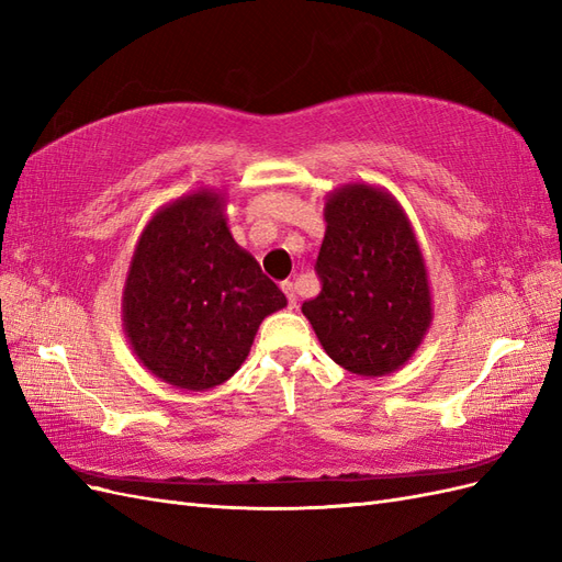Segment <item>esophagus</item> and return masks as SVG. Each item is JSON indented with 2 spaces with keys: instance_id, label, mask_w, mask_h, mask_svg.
<instances>
[{
  "instance_id": "esophagus-1",
  "label": "esophagus",
  "mask_w": 562,
  "mask_h": 562,
  "mask_svg": "<svg viewBox=\"0 0 562 562\" xmlns=\"http://www.w3.org/2000/svg\"><path fill=\"white\" fill-rule=\"evenodd\" d=\"M281 288H283V293L288 295V307H291V310H297V295H295V283H293V281H283V283H281Z\"/></svg>"
}]
</instances>
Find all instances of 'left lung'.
Segmentation results:
<instances>
[{"mask_svg": "<svg viewBox=\"0 0 562 562\" xmlns=\"http://www.w3.org/2000/svg\"><path fill=\"white\" fill-rule=\"evenodd\" d=\"M321 293L302 304L321 347L345 370L382 378L413 359L431 328V285L411 217L394 194L347 182L326 199Z\"/></svg>", "mask_w": 562, "mask_h": 562, "instance_id": "obj_1", "label": "left lung"}]
</instances>
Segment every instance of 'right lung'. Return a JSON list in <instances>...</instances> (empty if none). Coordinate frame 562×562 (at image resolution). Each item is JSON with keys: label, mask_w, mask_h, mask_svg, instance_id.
I'll return each mask as SVG.
<instances>
[{"label": "right lung", "mask_w": 562, "mask_h": 562, "mask_svg": "<svg viewBox=\"0 0 562 562\" xmlns=\"http://www.w3.org/2000/svg\"><path fill=\"white\" fill-rule=\"evenodd\" d=\"M225 192L199 187L149 217L122 295L124 333L147 372L184 391L227 382L260 323L288 300L234 241Z\"/></svg>", "instance_id": "obj_1"}]
</instances>
